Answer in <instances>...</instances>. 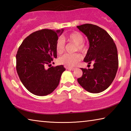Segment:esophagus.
Returning a JSON list of instances; mask_svg holds the SVG:
<instances>
[{
    "mask_svg": "<svg viewBox=\"0 0 131 131\" xmlns=\"http://www.w3.org/2000/svg\"><path fill=\"white\" fill-rule=\"evenodd\" d=\"M66 69L68 70H74L75 69V68H70V67H68V66H66Z\"/></svg>",
    "mask_w": 131,
    "mask_h": 131,
    "instance_id": "1",
    "label": "esophagus"
}]
</instances>
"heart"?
I'll use <instances>...</instances> for the list:
<instances>
[{"label": "heart", "mask_w": 131, "mask_h": 131, "mask_svg": "<svg viewBox=\"0 0 131 131\" xmlns=\"http://www.w3.org/2000/svg\"><path fill=\"white\" fill-rule=\"evenodd\" d=\"M84 36L81 33L77 31L71 32L64 37V39L59 37L58 39L55 43V49L59 54H61L65 50V41L66 40L70 43L75 44V51H79L81 52L85 51L87 48V45L84 41ZM82 56L79 53L74 54H65L59 58V62L69 67L76 66L81 61Z\"/></svg>", "instance_id": "heart-1"}]
</instances>
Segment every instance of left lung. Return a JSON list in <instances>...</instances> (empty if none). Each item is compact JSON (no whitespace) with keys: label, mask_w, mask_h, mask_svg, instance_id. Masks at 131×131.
Listing matches in <instances>:
<instances>
[{"label":"left lung","mask_w":131,"mask_h":131,"mask_svg":"<svg viewBox=\"0 0 131 131\" xmlns=\"http://www.w3.org/2000/svg\"><path fill=\"white\" fill-rule=\"evenodd\" d=\"M77 27L90 42L84 61L94 63L93 69L81 68L83 75L77 81L89 92H101L109 87L116 77L118 67L116 46L108 33L98 26L85 24Z\"/></svg>","instance_id":"obj_1"}]
</instances>
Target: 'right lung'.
<instances>
[{"label": "right lung", "mask_w": 131, "mask_h": 131, "mask_svg": "<svg viewBox=\"0 0 131 131\" xmlns=\"http://www.w3.org/2000/svg\"><path fill=\"white\" fill-rule=\"evenodd\" d=\"M62 29H43L33 32L24 40L16 55V69L21 81L32 94L46 96L58 85L63 65L51 66L57 57L55 43ZM48 66L50 68L46 70Z\"/></svg>", "instance_id": "obj_1"}]
</instances>
